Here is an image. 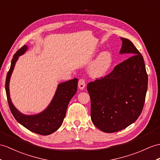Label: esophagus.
I'll return each mask as SVG.
<instances>
[{"instance_id":"34e87169","label":"esophagus","mask_w":160,"mask_h":160,"mask_svg":"<svg viewBox=\"0 0 160 160\" xmlns=\"http://www.w3.org/2000/svg\"><path fill=\"white\" fill-rule=\"evenodd\" d=\"M78 87L80 89H83L85 87V80L83 79H81L79 81V83H78Z\"/></svg>"}]
</instances>
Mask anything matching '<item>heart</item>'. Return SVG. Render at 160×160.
Returning a JSON list of instances; mask_svg holds the SVG:
<instances>
[{
    "instance_id": "obj_1",
    "label": "heart",
    "mask_w": 160,
    "mask_h": 160,
    "mask_svg": "<svg viewBox=\"0 0 160 160\" xmlns=\"http://www.w3.org/2000/svg\"><path fill=\"white\" fill-rule=\"evenodd\" d=\"M111 63L112 56L110 52H102L92 64L90 68V75L93 77L103 76L111 67Z\"/></svg>"
}]
</instances>
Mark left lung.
<instances>
[{
    "instance_id": "obj_1",
    "label": "left lung",
    "mask_w": 160,
    "mask_h": 160,
    "mask_svg": "<svg viewBox=\"0 0 160 160\" xmlns=\"http://www.w3.org/2000/svg\"><path fill=\"white\" fill-rule=\"evenodd\" d=\"M120 54L129 56L104 77L87 85L91 98V119L101 131L112 133L133 123L142 111L148 76L138 50L128 38H121Z\"/></svg>"
}]
</instances>
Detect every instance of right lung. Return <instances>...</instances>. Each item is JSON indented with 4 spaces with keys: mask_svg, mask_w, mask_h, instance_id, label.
Instances as JSON below:
<instances>
[{
    "mask_svg": "<svg viewBox=\"0 0 160 160\" xmlns=\"http://www.w3.org/2000/svg\"><path fill=\"white\" fill-rule=\"evenodd\" d=\"M28 49L24 45L15 53L5 81V90L11 112L17 122L30 131L41 135H49L59 128L65 118L68 103L77 92L78 79L75 78L58 84L53 99L44 111L36 115H24L19 112L11 102L9 93V81L19 56Z\"/></svg>",
    "mask_w": 160,
    "mask_h": 160,
    "instance_id": "obj_1",
    "label": "right lung"
}]
</instances>
